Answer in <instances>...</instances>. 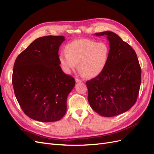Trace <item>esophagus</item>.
Masks as SVG:
<instances>
[{
    "instance_id": "esophagus-1",
    "label": "esophagus",
    "mask_w": 154,
    "mask_h": 154,
    "mask_svg": "<svg viewBox=\"0 0 154 154\" xmlns=\"http://www.w3.org/2000/svg\"><path fill=\"white\" fill-rule=\"evenodd\" d=\"M75 81H76V82H82L81 79H79V78H75Z\"/></svg>"
}]
</instances>
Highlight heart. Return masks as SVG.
Here are the masks:
<instances>
[{"label":"heart","instance_id":"1","mask_svg":"<svg viewBox=\"0 0 154 154\" xmlns=\"http://www.w3.org/2000/svg\"><path fill=\"white\" fill-rule=\"evenodd\" d=\"M109 54V48L106 44L82 39L69 44L66 46V52L60 54L59 60L66 73H71L78 63L79 71L83 76L93 78L103 71Z\"/></svg>","mask_w":154,"mask_h":154}]
</instances>
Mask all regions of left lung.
Wrapping results in <instances>:
<instances>
[{"label":"left lung","instance_id":"8db88e82","mask_svg":"<svg viewBox=\"0 0 154 154\" xmlns=\"http://www.w3.org/2000/svg\"><path fill=\"white\" fill-rule=\"evenodd\" d=\"M109 41L108 62L99 75L86 82L88 101L96 112L113 117L128 110L136 103L141 82V69L137 54L116 33L104 31Z\"/></svg>","mask_w":154,"mask_h":154}]
</instances>
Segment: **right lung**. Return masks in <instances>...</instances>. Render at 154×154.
Masks as SVG:
<instances>
[{
    "label": "right lung",
    "mask_w": 154,
    "mask_h": 154,
    "mask_svg": "<svg viewBox=\"0 0 154 154\" xmlns=\"http://www.w3.org/2000/svg\"><path fill=\"white\" fill-rule=\"evenodd\" d=\"M63 36H46L34 40L18 56L12 83L23 112L32 119L53 122L67 110V99L75 85L60 66L58 51Z\"/></svg>",
    "instance_id": "add662e5"
}]
</instances>
